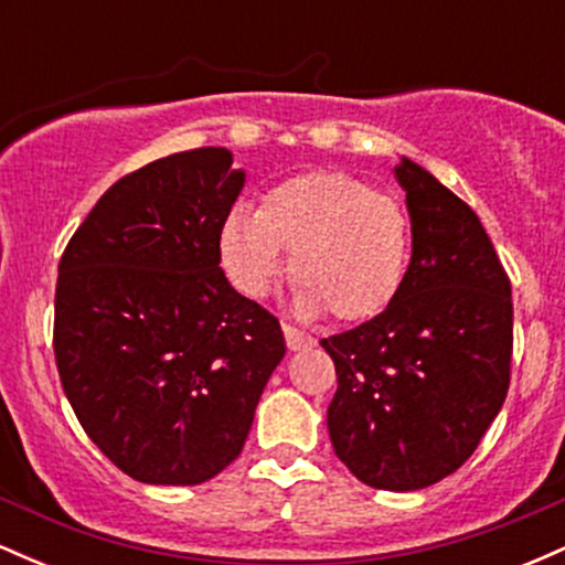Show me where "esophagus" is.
I'll return each mask as SVG.
<instances>
[{"mask_svg": "<svg viewBox=\"0 0 565 565\" xmlns=\"http://www.w3.org/2000/svg\"><path fill=\"white\" fill-rule=\"evenodd\" d=\"M284 337H287V348L289 350H308V348L316 345L313 337L300 332V329L291 327V323H284Z\"/></svg>", "mask_w": 565, "mask_h": 565, "instance_id": "obj_1", "label": "esophagus"}]
</instances>
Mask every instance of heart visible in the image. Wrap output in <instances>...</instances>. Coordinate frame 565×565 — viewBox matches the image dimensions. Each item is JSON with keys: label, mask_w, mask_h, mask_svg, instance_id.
<instances>
[{"label": "heart", "mask_w": 565, "mask_h": 565, "mask_svg": "<svg viewBox=\"0 0 565 565\" xmlns=\"http://www.w3.org/2000/svg\"><path fill=\"white\" fill-rule=\"evenodd\" d=\"M401 204L345 172H305L263 193L260 210L236 206L220 228V260L242 295L265 297L287 270L302 316L332 310L366 321L398 297L408 268Z\"/></svg>", "instance_id": "b5f03b06"}]
</instances>
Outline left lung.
I'll return each instance as SVG.
<instances>
[{
	"mask_svg": "<svg viewBox=\"0 0 565 565\" xmlns=\"http://www.w3.org/2000/svg\"><path fill=\"white\" fill-rule=\"evenodd\" d=\"M412 217V263L372 321L327 337L334 454L372 489L417 491L462 468L510 385V278L481 220L430 172L395 167Z\"/></svg>",
	"mask_w": 565,
	"mask_h": 565,
	"instance_id": "obj_1",
	"label": "left lung"
}]
</instances>
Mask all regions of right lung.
I'll return each mask as SVG.
<instances>
[{
  "mask_svg": "<svg viewBox=\"0 0 565 565\" xmlns=\"http://www.w3.org/2000/svg\"><path fill=\"white\" fill-rule=\"evenodd\" d=\"M228 148L116 180L57 265L55 364L84 433L140 483L196 486L244 449L287 353L278 321L220 268L244 188Z\"/></svg>",
  "mask_w": 565,
  "mask_h": 565,
  "instance_id": "add662e5",
  "label": "right lung"
}]
</instances>
